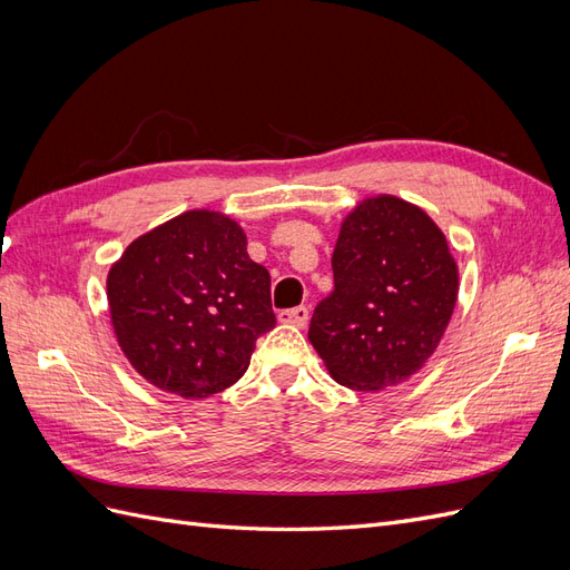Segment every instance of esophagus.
Segmentation results:
<instances>
[{
    "instance_id": "1",
    "label": "esophagus",
    "mask_w": 570,
    "mask_h": 570,
    "mask_svg": "<svg viewBox=\"0 0 570 570\" xmlns=\"http://www.w3.org/2000/svg\"><path fill=\"white\" fill-rule=\"evenodd\" d=\"M278 321H281V323H287V325L304 327L306 321H308V306L287 308V312H281V314H278Z\"/></svg>"
}]
</instances>
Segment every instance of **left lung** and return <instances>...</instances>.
<instances>
[{"mask_svg":"<svg viewBox=\"0 0 570 570\" xmlns=\"http://www.w3.org/2000/svg\"><path fill=\"white\" fill-rule=\"evenodd\" d=\"M335 289L318 302L308 342L333 381L377 392L406 381L440 344L459 292L442 230L400 197H371L344 218Z\"/></svg>","mask_w":570,"mask_h":570,"instance_id":"obj_1","label":"left lung"}]
</instances>
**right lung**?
<instances>
[{"instance_id": "add662e5", "label": "right lung", "mask_w": 570, "mask_h": 570, "mask_svg": "<svg viewBox=\"0 0 570 570\" xmlns=\"http://www.w3.org/2000/svg\"><path fill=\"white\" fill-rule=\"evenodd\" d=\"M114 333L132 368L159 390L209 396L245 375L275 325L271 275L245 230L218 212H185L137 237L111 266Z\"/></svg>"}]
</instances>
